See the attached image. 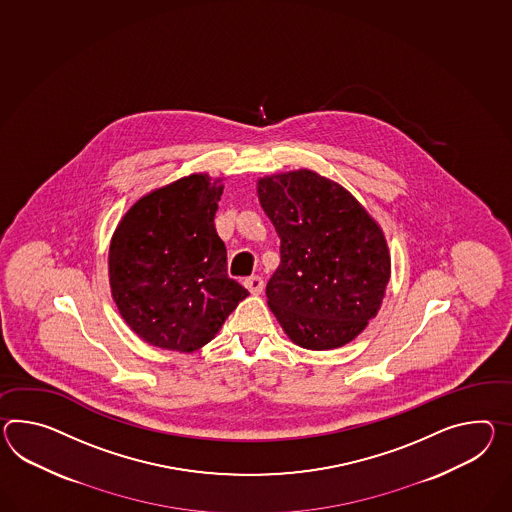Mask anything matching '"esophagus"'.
<instances>
[{
    "label": "esophagus",
    "instance_id": "esophagus-1",
    "mask_svg": "<svg viewBox=\"0 0 512 512\" xmlns=\"http://www.w3.org/2000/svg\"><path fill=\"white\" fill-rule=\"evenodd\" d=\"M244 287L248 288L251 294H261L264 281H262V277H259V275H253V277H248L244 281Z\"/></svg>",
    "mask_w": 512,
    "mask_h": 512
}]
</instances>
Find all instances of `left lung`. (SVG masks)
Here are the masks:
<instances>
[{"label": "left lung", "mask_w": 512, "mask_h": 512, "mask_svg": "<svg viewBox=\"0 0 512 512\" xmlns=\"http://www.w3.org/2000/svg\"><path fill=\"white\" fill-rule=\"evenodd\" d=\"M262 211L281 238L268 307L296 346H346L375 318L390 279L381 225L335 181L307 168L257 181Z\"/></svg>", "instance_id": "8db88e82"}]
</instances>
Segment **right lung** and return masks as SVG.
Here are the masks:
<instances>
[{
  "label": "right lung",
  "mask_w": 512,
  "mask_h": 512,
  "mask_svg": "<svg viewBox=\"0 0 512 512\" xmlns=\"http://www.w3.org/2000/svg\"><path fill=\"white\" fill-rule=\"evenodd\" d=\"M222 177L190 174L135 201L114 229L109 283L125 324L155 348L209 344L250 292L227 275L214 227Z\"/></svg>",
  "instance_id": "add662e5"
}]
</instances>
